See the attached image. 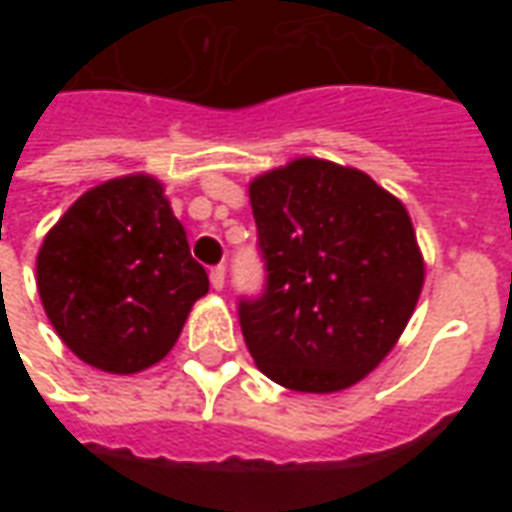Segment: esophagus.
<instances>
[{
    "label": "esophagus",
    "mask_w": 512,
    "mask_h": 512,
    "mask_svg": "<svg viewBox=\"0 0 512 512\" xmlns=\"http://www.w3.org/2000/svg\"><path fill=\"white\" fill-rule=\"evenodd\" d=\"M211 285H213V290L224 288V268L222 266L211 268Z\"/></svg>",
    "instance_id": "1"
}]
</instances>
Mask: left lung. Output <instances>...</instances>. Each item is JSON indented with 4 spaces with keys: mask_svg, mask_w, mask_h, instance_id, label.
I'll return each instance as SVG.
<instances>
[{
    "mask_svg": "<svg viewBox=\"0 0 512 512\" xmlns=\"http://www.w3.org/2000/svg\"><path fill=\"white\" fill-rule=\"evenodd\" d=\"M249 200L266 288L238 321L255 365L296 392L354 386L395 348L425 279L403 202L323 158L260 175Z\"/></svg>",
    "mask_w": 512,
    "mask_h": 512,
    "instance_id": "obj_1",
    "label": "left lung"
}]
</instances>
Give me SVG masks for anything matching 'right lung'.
Here are the masks:
<instances>
[{
	"instance_id": "obj_1",
	"label": "right lung",
	"mask_w": 512,
	"mask_h": 512,
	"mask_svg": "<svg viewBox=\"0 0 512 512\" xmlns=\"http://www.w3.org/2000/svg\"><path fill=\"white\" fill-rule=\"evenodd\" d=\"M38 293L60 340L87 365L131 376L178 343L208 274L150 175L84 191L43 238Z\"/></svg>"
}]
</instances>
